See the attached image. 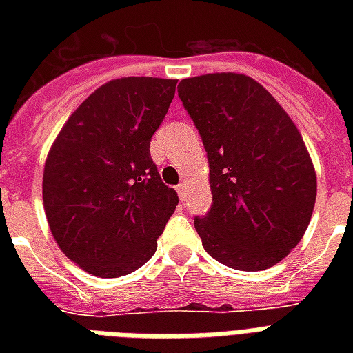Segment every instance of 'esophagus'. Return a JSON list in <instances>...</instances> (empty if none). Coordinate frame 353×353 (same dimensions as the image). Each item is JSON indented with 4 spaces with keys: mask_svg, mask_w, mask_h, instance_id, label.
Segmentation results:
<instances>
[{
    "mask_svg": "<svg viewBox=\"0 0 353 353\" xmlns=\"http://www.w3.org/2000/svg\"><path fill=\"white\" fill-rule=\"evenodd\" d=\"M177 194H179V199L181 201H185L188 196V187H187V183H181V185H177Z\"/></svg>",
    "mask_w": 353,
    "mask_h": 353,
    "instance_id": "esophagus-1",
    "label": "esophagus"
}]
</instances>
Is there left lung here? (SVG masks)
<instances>
[{
    "label": "left lung",
    "instance_id": "8db88e82",
    "mask_svg": "<svg viewBox=\"0 0 353 353\" xmlns=\"http://www.w3.org/2000/svg\"><path fill=\"white\" fill-rule=\"evenodd\" d=\"M177 93L209 157L212 207L194 220L205 251L240 271L273 268L302 240L317 198L301 132L247 74L185 79Z\"/></svg>",
    "mask_w": 353,
    "mask_h": 353
}]
</instances>
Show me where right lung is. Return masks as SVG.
I'll return each mask as SVG.
<instances>
[{
    "label": "right lung",
    "instance_id": "right-lung-1",
    "mask_svg": "<svg viewBox=\"0 0 353 353\" xmlns=\"http://www.w3.org/2000/svg\"><path fill=\"white\" fill-rule=\"evenodd\" d=\"M176 84L154 77L110 80L71 113L47 154V223L85 273L117 279L144 265L179 203L150 157Z\"/></svg>",
    "mask_w": 353,
    "mask_h": 353
}]
</instances>
